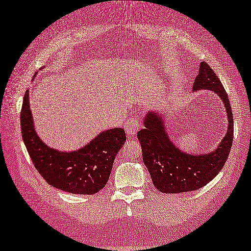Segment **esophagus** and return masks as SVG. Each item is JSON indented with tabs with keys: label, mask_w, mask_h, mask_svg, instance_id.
<instances>
[{
	"label": "esophagus",
	"mask_w": 251,
	"mask_h": 251,
	"mask_svg": "<svg viewBox=\"0 0 251 251\" xmlns=\"http://www.w3.org/2000/svg\"><path fill=\"white\" fill-rule=\"evenodd\" d=\"M140 129V121L136 117H131V118L127 119L125 125V130L126 134L129 136H135L137 131Z\"/></svg>",
	"instance_id": "esophagus-1"
}]
</instances>
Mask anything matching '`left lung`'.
<instances>
[{
    "label": "left lung",
    "instance_id": "1",
    "mask_svg": "<svg viewBox=\"0 0 251 251\" xmlns=\"http://www.w3.org/2000/svg\"><path fill=\"white\" fill-rule=\"evenodd\" d=\"M208 90L222 100L227 116V131L216 150L207 154H188L180 150L170 139L161 111H148L144 118V129L137 133L143 161L150 171L158 191L177 194L195 191L210 182L222 170L234 136L233 112L229 100L221 81L209 65L201 61L194 80L193 91Z\"/></svg>",
    "mask_w": 251,
    "mask_h": 251
}]
</instances>
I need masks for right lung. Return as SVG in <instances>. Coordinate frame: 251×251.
Returning a JSON list of instances; mask_svg holds the SVG:
<instances>
[{
  "label": "right lung",
  "instance_id": "1",
  "mask_svg": "<svg viewBox=\"0 0 251 251\" xmlns=\"http://www.w3.org/2000/svg\"><path fill=\"white\" fill-rule=\"evenodd\" d=\"M22 134L34 167L50 185L64 192L92 195L104 188L115 157L126 142V132L112 127L97 134L88 144L73 151H61L40 139L25 91L20 114Z\"/></svg>",
  "mask_w": 251,
  "mask_h": 251
}]
</instances>
